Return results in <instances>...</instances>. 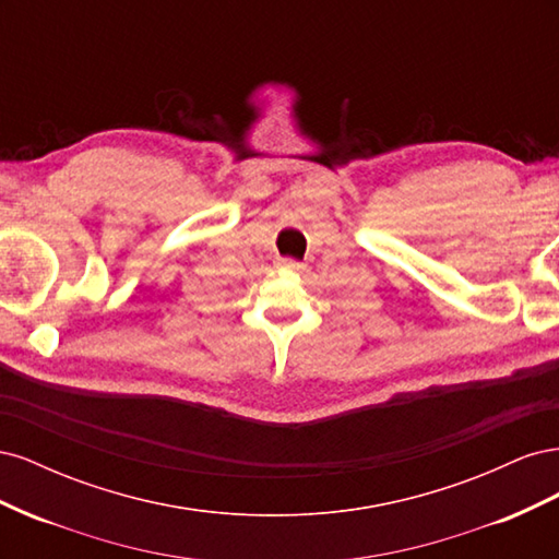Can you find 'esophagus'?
Returning <instances> with one entry per match:
<instances>
[{
	"label": "esophagus",
	"instance_id": "esophagus-1",
	"mask_svg": "<svg viewBox=\"0 0 559 559\" xmlns=\"http://www.w3.org/2000/svg\"><path fill=\"white\" fill-rule=\"evenodd\" d=\"M282 267L289 270V273H302V270H306V263H300L296 259H282Z\"/></svg>",
	"mask_w": 559,
	"mask_h": 559
}]
</instances>
